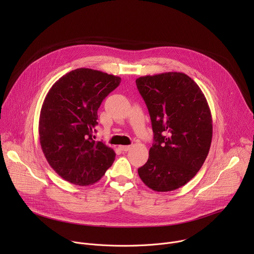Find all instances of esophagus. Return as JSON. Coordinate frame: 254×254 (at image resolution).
Wrapping results in <instances>:
<instances>
[{"label": "esophagus", "instance_id": "esophagus-1", "mask_svg": "<svg viewBox=\"0 0 254 254\" xmlns=\"http://www.w3.org/2000/svg\"><path fill=\"white\" fill-rule=\"evenodd\" d=\"M120 148H121V150L123 152H127V151H129L131 149V146H121Z\"/></svg>", "mask_w": 254, "mask_h": 254}]
</instances>
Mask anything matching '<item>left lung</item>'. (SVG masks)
I'll return each instance as SVG.
<instances>
[{
    "instance_id": "8db88e82",
    "label": "left lung",
    "mask_w": 254,
    "mask_h": 254,
    "mask_svg": "<svg viewBox=\"0 0 254 254\" xmlns=\"http://www.w3.org/2000/svg\"><path fill=\"white\" fill-rule=\"evenodd\" d=\"M135 83L154 132L148 162L138 168V176L154 191H174L193 179L208 156L213 133L208 102L182 72L141 76Z\"/></svg>"
}]
</instances>
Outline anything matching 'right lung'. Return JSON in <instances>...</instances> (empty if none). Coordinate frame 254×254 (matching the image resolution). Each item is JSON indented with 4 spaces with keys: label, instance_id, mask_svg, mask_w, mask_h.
<instances>
[{
    "label": "right lung",
    "instance_id": "obj_1",
    "mask_svg": "<svg viewBox=\"0 0 254 254\" xmlns=\"http://www.w3.org/2000/svg\"><path fill=\"white\" fill-rule=\"evenodd\" d=\"M119 76L89 68L72 70L48 91L40 113L39 136L51 168L78 186L97 182L116 158L92 134L102 100L121 83Z\"/></svg>",
    "mask_w": 254,
    "mask_h": 254
}]
</instances>
